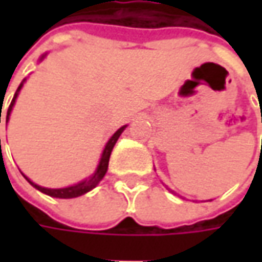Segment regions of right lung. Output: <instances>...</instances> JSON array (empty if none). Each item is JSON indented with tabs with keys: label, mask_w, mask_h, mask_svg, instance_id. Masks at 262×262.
<instances>
[{
	"label": "right lung",
	"mask_w": 262,
	"mask_h": 262,
	"mask_svg": "<svg viewBox=\"0 0 262 262\" xmlns=\"http://www.w3.org/2000/svg\"><path fill=\"white\" fill-rule=\"evenodd\" d=\"M23 86V83L18 86L17 89V92H15L14 97H13V100H11V103L8 106V111H7V121H8V118H10V114H11V109H13V106H14L15 99H17V95H18V92H20V89ZM0 122H1V111H0ZM124 128L125 126H121L118 131H116L114 136L111 137V140L107 141V144H106L105 150H103V155H102V159H100V163H99V166L96 169L95 175L92 176L90 179H86V181H83V182H80V184H77L74 186H68V188H61V189H49V188H42V186L36 185L33 184L30 179H27L32 185L35 186L36 189H39L40 192H43V194H48V195L51 196H55V198H76V196L83 195V194H86L89 192L90 189H93L100 181H102V178L105 176L106 170H107V165H109V157H111V153H112V148L115 146L116 140L119 138L121 136V133L124 131ZM0 148H1V140H0Z\"/></svg>",
	"instance_id": "1"
}]
</instances>
